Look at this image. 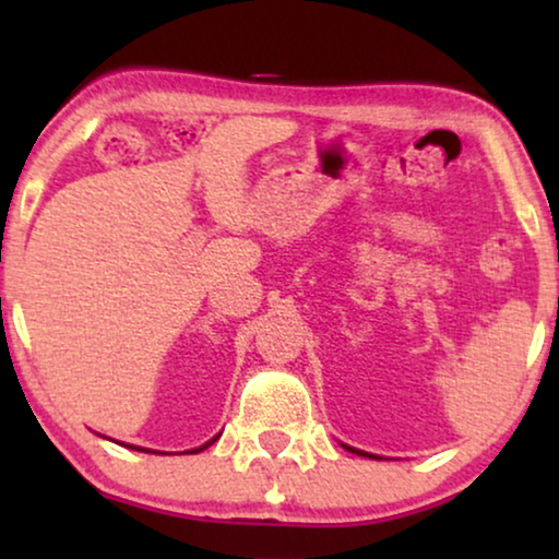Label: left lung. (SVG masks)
Wrapping results in <instances>:
<instances>
[{
  "mask_svg": "<svg viewBox=\"0 0 559 559\" xmlns=\"http://www.w3.org/2000/svg\"><path fill=\"white\" fill-rule=\"evenodd\" d=\"M341 445H343V442H341ZM343 448H346L348 453H356V455H364V457H373V461H381L379 455H373V453H366V450H356V448H350V445H343Z\"/></svg>",
  "mask_w": 559,
  "mask_h": 559,
  "instance_id": "obj_1",
  "label": "left lung"
}]
</instances>
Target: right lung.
Returning <instances> with one entry per match:
<instances>
[{"label": "right lung", "instance_id": "add662e5", "mask_svg": "<svg viewBox=\"0 0 559 559\" xmlns=\"http://www.w3.org/2000/svg\"><path fill=\"white\" fill-rule=\"evenodd\" d=\"M221 435V432H218ZM218 435H216V438H211L209 442H205V445H201V448H193V450H186V453L188 455H193V453H201V450H205V448H209V445H213V442H216L218 440ZM102 438H104V435H102ZM106 440H109V438H106ZM119 445H124V442H119ZM124 448H129V450H140V453H155V455H163V453H157V450H150V448H140V445H124Z\"/></svg>", "mask_w": 559, "mask_h": 559}]
</instances>
